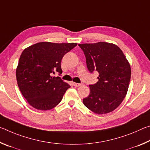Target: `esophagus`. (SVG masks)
Returning a JSON list of instances; mask_svg holds the SVG:
<instances>
[{"mask_svg":"<svg viewBox=\"0 0 150 150\" xmlns=\"http://www.w3.org/2000/svg\"><path fill=\"white\" fill-rule=\"evenodd\" d=\"M73 85H74L75 87H79V86L82 85L81 83H73Z\"/></svg>","mask_w":150,"mask_h":150,"instance_id":"34e87169","label":"esophagus"}]
</instances>
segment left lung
<instances>
[{"mask_svg":"<svg viewBox=\"0 0 150 150\" xmlns=\"http://www.w3.org/2000/svg\"><path fill=\"white\" fill-rule=\"evenodd\" d=\"M78 45L84 52L88 71L99 74L98 82L89 85L90 94L83 98V104L98 115L110 112L126 95L131 77L130 63L115 44L101 42Z\"/></svg>","mask_w":150,"mask_h":150,"instance_id":"8db88e82","label":"left lung"}]
</instances>
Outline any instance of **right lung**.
Instances as JSON below:
<instances>
[{
  "label": "right lung",
  "mask_w": 150,
  "mask_h": 150,
  "mask_svg": "<svg viewBox=\"0 0 150 150\" xmlns=\"http://www.w3.org/2000/svg\"><path fill=\"white\" fill-rule=\"evenodd\" d=\"M77 43L40 42L27 47L20 55L16 68L17 83L22 95L38 110H50L59 104L71 86L60 77L63 57Z\"/></svg>",
  "instance_id": "1"
}]
</instances>
